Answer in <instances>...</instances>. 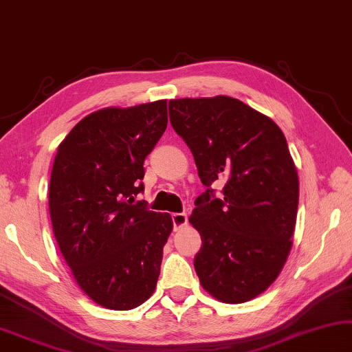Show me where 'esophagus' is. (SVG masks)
Here are the masks:
<instances>
[{"instance_id": "obj_1", "label": "esophagus", "mask_w": 352, "mask_h": 352, "mask_svg": "<svg viewBox=\"0 0 352 352\" xmlns=\"http://www.w3.org/2000/svg\"><path fill=\"white\" fill-rule=\"evenodd\" d=\"M171 219H173V227H175V230H179L181 227L187 224V214L186 213H173Z\"/></svg>"}]
</instances>
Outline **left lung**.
<instances>
[{
    "instance_id": "1",
    "label": "left lung",
    "mask_w": 352,
    "mask_h": 352,
    "mask_svg": "<svg viewBox=\"0 0 352 352\" xmlns=\"http://www.w3.org/2000/svg\"><path fill=\"white\" fill-rule=\"evenodd\" d=\"M168 111L207 187L190 217L202 239L195 270L212 297L244 303L272 285L292 248L298 175L286 138L233 97L177 98Z\"/></svg>"
}]
</instances>
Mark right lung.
<instances>
[{
	"label": "right lung",
	"instance_id": "1",
	"mask_svg": "<svg viewBox=\"0 0 352 352\" xmlns=\"http://www.w3.org/2000/svg\"><path fill=\"white\" fill-rule=\"evenodd\" d=\"M166 122V100L96 111L71 129L54 160L55 239L77 285L108 309L138 307L156 289L173 221L135 196Z\"/></svg>",
	"mask_w": 352,
	"mask_h": 352
}]
</instances>
